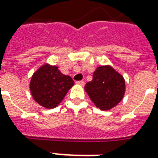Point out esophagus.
<instances>
[{
	"instance_id": "1",
	"label": "esophagus",
	"mask_w": 158,
	"mask_h": 158,
	"mask_svg": "<svg viewBox=\"0 0 158 158\" xmlns=\"http://www.w3.org/2000/svg\"><path fill=\"white\" fill-rule=\"evenodd\" d=\"M76 84H78L79 85H85V81L84 80H79V81H76Z\"/></svg>"
}]
</instances>
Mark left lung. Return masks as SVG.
<instances>
[{
    "mask_svg": "<svg viewBox=\"0 0 158 158\" xmlns=\"http://www.w3.org/2000/svg\"><path fill=\"white\" fill-rule=\"evenodd\" d=\"M85 89L101 110H109L123 99L125 90L124 79L111 67L102 66L93 73V79L86 83Z\"/></svg>",
    "mask_w": 158,
    "mask_h": 158,
    "instance_id": "left-lung-1",
    "label": "left lung"
}]
</instances>
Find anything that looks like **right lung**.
<instances>
[{"mask_svg": "<svg viewBox=\"0 0 158 158\" xmlns=\"http://www.w3.org/2000/svg\"><path fill=\"white\" fill-rule=\"evenodd\" d=\"M73 85L72 78L62 74L57 67L44 65L34 73L30 81V91L40 106L54 108Z\"/></svg>", "mask_w": 158, "mask_h": 158, "instance_id": "add662e5", "label": "right lung"}]
</instances>
